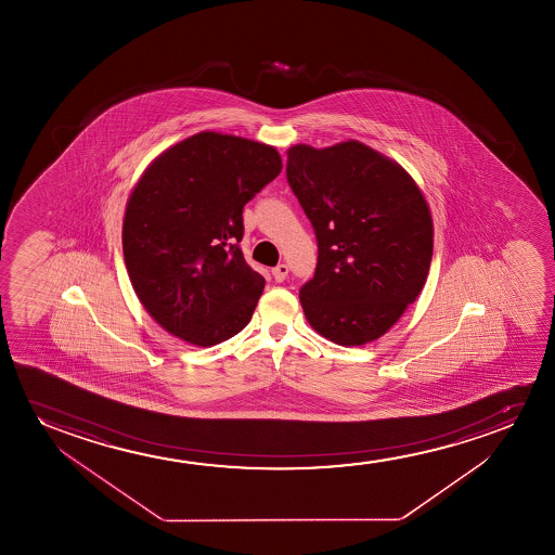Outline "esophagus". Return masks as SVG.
Instances as JSON below:
<instances>
[{
  "label": "esophagus",
  "instance_id": "esophagus-1",
  "mask_svg": "<svg viewBox=\"0 0 555 555\" xmlns=\"http://www.w3.org/2000/svg\"><path fill=\"white\" fill-rule=\"evenodd\" d=\"M289 267L286 263H279V266L273 269V279L276 282L286 281V276H288Z\"/></svg>",
  "mask_w": 555,
  "mask_h": 555
}]
</instances>
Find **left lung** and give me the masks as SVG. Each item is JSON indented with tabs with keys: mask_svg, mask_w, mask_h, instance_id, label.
Here are the masks:
<instances>
[{
	"mask_svg": "<svg viewBox=\"0 0 555 555\" xmlns=\"http://www.w3.org/2000/svg\"><path fill=\"white\" fill-rule=\"evenodd\" d=\"M286 178L319 244L314 276L299 288L309 324L347 347L387 334L433 261V218L417 183L357 140L289 147Z\"/></svg>",
	"mask_w": 555,
	"mask_h": 555,
	"instance_id": "1",
	"label": "left lung"
}]
</instances>
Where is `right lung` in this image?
I'll list each match as a JSON object with an SVG mask.
<instances>
[{
  "label": "right lung",
  "mask_w": 555,
  "mask_h": 555,
  "mask_svg": "<svg viewBox=\"0 0 555 555\" xmlns=\"http://www.w3.org/2000/svg\"><path fill=\"white\" fill-rule=\"evenodd\" d=\"M271 145L198 132L153 160L122 221V256L145 311L212 347L250 322L266 279L246 261L243 208L281 175Z\"/></svg>",
  "instance_id": "right-lung-1"
}]
</instances>
